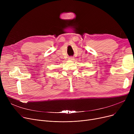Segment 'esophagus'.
Wrapping results in <instances>:
<instances>
[{
  "mask_svg": "<svg viewBox=\"0 0 134 134\" xmlns=\"http://www.w3.org/2000/svg\"><path fill=\"white\" fill-rule=\"evenodd\" d=\"M68 59H69V60H72V61H73V60H74V58L73 57V56H69V58H68Z\"/></svg>",
  "mask_w": 134,
  "mask_h": 134,
  "instance_id": "34e87169",
  "label": "esophagus"
}]
</instances>
